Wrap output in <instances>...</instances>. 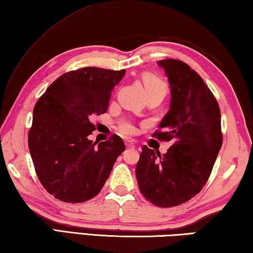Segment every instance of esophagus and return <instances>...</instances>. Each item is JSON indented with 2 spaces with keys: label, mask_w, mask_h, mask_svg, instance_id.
Returning a JSON list of instances; mask_svg holds the SVG:
<instances>
[{
  "label": "esophagus",
  "mask_w": 253,
  "mask_h": 253,
  "mask_svg": "<svg viewBox=\"0 0 253 253\" xmlns=\"http://www.w3.org/2000/svg\"><path fill=\"white\" fill-rule=\"evenodd\" d=\"M125 145H126V147L129 148V149H134V148H135V145L132 144V143L130 142V140H126Z\"/></svg>",
  "instance_id": "1"
}]
</instances>
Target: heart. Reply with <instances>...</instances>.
I'll list each match as a JSON object with an SVG mask.
<instances>
[{"label": "heart", "mask_w": 253, "mask_h": 253, "mask_svg": "<svg viewBox=\"0 0 253 253\" xmlns=\"http://www.w3.org/2000/svg\"><path fill=\"white\" fill-rule=\"evenodd\" d=\"M145 91L147 97L149 96H161L164 98L168 93V85L163 81L160 77L151 74V72H145L142 77ZM119 130L124 135H131L135 132V127L129 122H122L119 124Z\"/></svg>", "instance_id": "obj_1"}]
</instances>
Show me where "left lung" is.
<instances>
[{"instance_id": "1", "label": "left lung", "mask_w": 253, "mask_h": 253, "mask_svg": "<svg viewBox=\"0 0 253 253\" xmlns=\"http://www.w3.org/2000/svg\"><path fill=\"white\" fill-rule=\"evenodd\" d=\"M170 85V107L153 136L172 142L161 155L143 146L136 166L140 193L152 204L172 208L200 193L222 146L221 111L198 72L181 60L157 62Z\"/></svg>"}]
</instances>
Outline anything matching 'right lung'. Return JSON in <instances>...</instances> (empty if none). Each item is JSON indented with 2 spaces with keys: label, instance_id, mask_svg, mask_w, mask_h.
<instances>
[{
  "label": "right lung",
  "instance_id": "add662e5",
  "mask_svg": "<svg viewBox=\"0 0 253 253\" xmlns=\"http://www.w3.org/2000/svg\"><path fill=\"white\" fill-rule=\"evenodd\" d=\"M126 70L96 67L69 71L49 85L33 109L29 149L42 185L62 202L83 203L99 193L125 144L117 135L92 143L90 119L108 109Z\"/></svg>",
  "mask_w": 253,
  "mask_h": 253
}]
</instances>
